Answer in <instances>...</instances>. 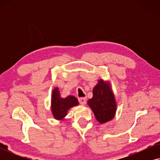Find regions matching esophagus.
<instances>
[{"mask_svg": "<svg viewBox=\"0 0 160 160\" xmlns=\"http://www.w3.org/2000/svg\"><path fill=\"white\" fill-rule=\"evenodd\" d=\"M78 101H79V102L82 105H85V104H86L87 100H86V98H80L79 99H78Z\"/></svg>", "mask_w": 160, "mask_h": 160, "instance_id": "obj_1", "label": "esophagus"}]
</instances>
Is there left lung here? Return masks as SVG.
Instances as JSON below:
<instances>
[{
	"mask_svg": "<svg viewBox=\"0 0 160 160\" xmlns=\"http://www.w3.org/2000/svg\"><path fill=\"white\" fill-rule=\"evenodd\" d=\"M92 92L93 97L87 103L94 112L96 119L101 124L110 121L114 117L117 105L109 84L100 79L94 87Z\"/></svg>",
	"mask_w": 160,
	"mask_h": 160,
	"instance_id": "obj_1",
	"label": "left lung"
}]
</instances>
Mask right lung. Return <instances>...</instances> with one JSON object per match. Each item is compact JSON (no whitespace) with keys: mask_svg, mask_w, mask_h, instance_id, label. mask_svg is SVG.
<instances>
[{"mask_svg":"<svg viewBox=\"0 0 160 160\" xmlns=\"http://www.w3.org/2000/svg\"><path fill=\"white\" fill-rule=\"evenodd\" d=\"M78 105V100L73 96L65 98L60 97L58 88H55L52 95V111L56 119H62L67 114L69 108Z\"/></svg>","mask_w":160,"mask_h":160,"instance_id":"1","label":"right lung"}]
</instances>
